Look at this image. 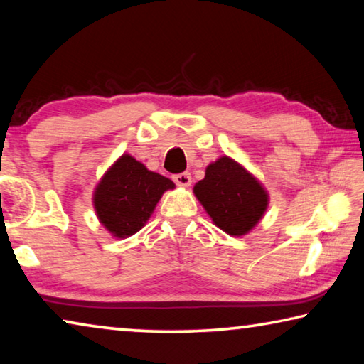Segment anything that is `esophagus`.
<instances>
[{
    "instance_id": "1",
    "label": "esophagus",
    "mask_w": 364,
    "mask_h": 364,
    "mask_svg": "<svg viewBox=\"0 0 364 364\" xmlns=\"http://www.w3.org/2000/svg\"><path fill=\"white\" fill-rule=\"evenodd\" d=\"M173 181L178 184V186L188 188V186H191V183H193V178H191V173H188V171H184V173L175 175L173 176Z\"/></svg>"
}]
</instances>
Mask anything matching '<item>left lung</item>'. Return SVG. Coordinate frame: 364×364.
<instances>
[{
  "instance_id": "8db88e82",
  "label": "left lung",
  "mask_w": 364,
  "mask_h": 364,
  "mask_svg": "<svg viewBox=\"0 0 364 364\" xmlns=\"http://www.w3.org/2000/svg\"><path fill=\"white\" fill-rule=\"evenodd\" d=\"M194 194L208 217L230 236H244L263 218L269 196L263 184L236 160L221 156L208 164Z\"/></svg>"
}]
</instances>
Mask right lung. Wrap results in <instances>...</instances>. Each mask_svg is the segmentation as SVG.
<instances>
[{"label": "right lung", "instance_id": "right-lung-1", "mask_svg": "<svg viewBox=\"0 0 364 364\" xmlns=\"http://www.w3.org/2000/svg\"><path fill=\"white\" fill-rule=\"evenodd\" d=\"M175 183L123 154L102 175L93 193L100 223L114 237L125 239L143 228L165 191Z\"/></svg>", "mask_w": 364, "mask_h": 364}]
</instances>
